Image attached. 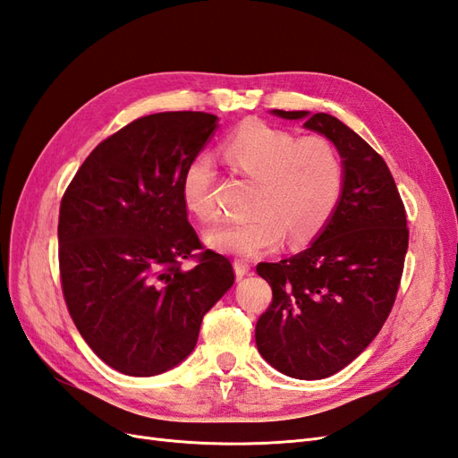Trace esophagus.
Segmentation results:
<instances>
[{
    "instance_id": "34e87169",
    "label": "esophagus",
    "mask_w": 458,
    "mask_h": 458,
    "mask_svg": "<svg viewBox=\"0 0 458 458\" xmlns=\"http://www.w3.org/2000/svg\"><path fill=\"white\" fill-rule=\"evenodd\" d=\"M233 271H236V278H243L245 275L250 273V263L243 259H236L233 261Z\"/></svg>"
}]
</instances>
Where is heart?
Here are the masks:
<instances>
[{
    "mask_svg": "<svg viewBox=\"0 0 458 458\" xmlns=\"http://www.w3.org/2000/svg\"><path fill=\"white\" fill-rule=\"evenodd\" d=\"M225 158L257 182L251 218L208 232L207 242L222 253L253 257L288 243L313 240L329 222L343 191L344 168L335 145L319 135L296 137L261 122L242 125L225 143ZM185 207L203 222L218 220L215 172L208 158L187 164L182 175Z\"/></svg>",
    "mask_w": 458,
    "mask_h": 458,
    "instance_id": "1",
    "label": "heart"
}]
</instances>
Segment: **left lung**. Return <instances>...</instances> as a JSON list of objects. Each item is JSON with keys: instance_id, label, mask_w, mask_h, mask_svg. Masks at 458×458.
<instances>
[{"instance_id": "left-lung-1", "label": "left lung", "mask_w": 458, "mask_h": 458, "mask_svg": "<svg viewBox=\"0 0 458 458\" xmlns=\"http://www.w3.org/2000/svg\"><path fill=\"white\" fill-rule=\"evenodd\" d=\"M331 139L344 166L333 216L308 250L259 263L273 301L255 325L259 354L296 379H323L369 346L389 318L408 250L406 210L385 160L329 114L273 110Z\"/></svg>"}]
</instances>
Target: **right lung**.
Listing matches in <instances>:
<instances>
[{"instance_id":"1","label":"right lung","mask_w":458,"mask_h":458,"mask_svg":"<svg viewBox=\"0 0 458 458\" xmlns=\"http://www.w3.org/2000/svg\"><path fill=\"white\" fill-rule=\"evenodd\" d=\"M216 129L205 112L127 123L90 152L60 205V278L69 315L110 368L150 377L197 344L203 315L233 284L228 257L187 220L182 175ZM183 259L196 261L182 267Z\"/></svg>"}]
</instances>
